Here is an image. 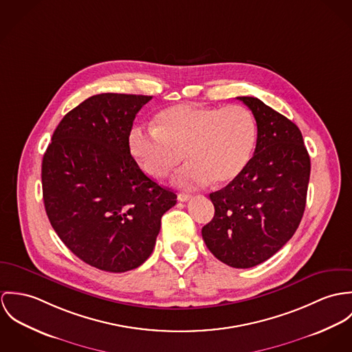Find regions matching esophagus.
I'll list each match as a JSON object with an SVG mask.
<instances>
[{
  "instance_id": "esophagus-1",
  "label": "esophagus",
  "mask_w": 352,
  "mask_h": 352,
  "mask_svg": "<svg viewBox=\"0 0 352 352\" xmlns=\"http://www.w3.org/2000/svg\"><path fill=\"white\" fill-rule=\"evenodd\" d=\"M190 198H192V195H188V193H179L178 195V201H181V202H186Z\"/></svg>"
}]
</instances>
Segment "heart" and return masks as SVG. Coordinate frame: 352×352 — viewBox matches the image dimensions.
I'll list each match as a JSON object with an SVG mask.
<instances>
[{"label":"heart","instance_id":"1","mask_svg":"<svg viewBox=\"0 0 352 352\" xmlns=\"http://www.w3.org/2000/svg\"><path fill=\"white\" fill-rule=\"evenodd\" d=\"M256 142V124L241 105L224 108L174 105L159 112L154 128L135 126L129 133L132 155L153 179H164L182 160L179 188L195 189L212 179L226 185L248 164Z\"/></svg>","mask_w":352,"mask_h":352}]
</instances>
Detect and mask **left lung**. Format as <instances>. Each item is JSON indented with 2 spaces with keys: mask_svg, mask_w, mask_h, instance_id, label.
<instances>
[{
  "mask_svg": "<svg viewBox=\"0 0 352 352\" xmlns=\"http://www.w3.org/2000/svg\"><path fill=\"white\" fill-rule=\"evenodd\" d=\"M252 112L256 147L241 174L210 193L212 221L201 234L209 251L234 269L254 267L297 231L307 204L311 157L301 131L255 97H237Z\"/></svg>",
  "mask_w": 352,
  "mask_h": 352,
  "instance_id": "8db88e82",
  "label": "left lung"
}]
</instances>
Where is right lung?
Returning a JSON list of instances; mask_svg holds the SVG:
<instances>
[{
	"label": "right lung",
	"instance_id": "1",
	"mask_svg": "<svg viewBox=\"0 0 352 352\" xmlns=\"http://www.w3.org/2000/svg\"><path fill=\"white\" fill-rule=\"evenodd\" d=\"M153 97L102 93L70 111L41 163L48 220L85 263L124 273L151 255L162 216L177 195L148 178L131 155L129 133Z\"/></svg>",
	"mask_w": 352,
	"mask_h": 352
}]
</instances>
